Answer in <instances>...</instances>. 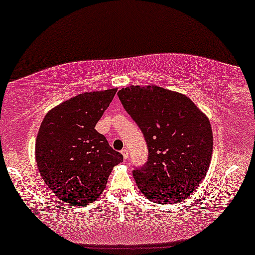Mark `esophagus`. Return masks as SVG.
Masks as SVG:
<instances>
[{
    "label": "esophagus",
    "mask_w": 255,
    "mask_h": 255,
    "mask_svg": "<svg viewBox=\"0 0 255 255\" xmlns=\"http://www.w3.org/2000/svg\"><path fill=\"white\" fill-rule=\"evenodd\" d=\"M122 155H123V157H124V160L125 162H128V149L127 148H124V149H122Z\"/></svg>",
    "instance_id": "esophagus-1"
}]
</instances>
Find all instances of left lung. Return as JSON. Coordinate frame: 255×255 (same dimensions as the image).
Segmentation results:
<instances>
[{
	"label": "left lung",
	"instance_id": "obj_1",
	"mask_svg": "<svg viewBox=\"0 0 255 255\" xmlns=\"http://www.w3.org/2000/svg\"><path fill=\"white\" fill-rule=\"evenodd\" d=\"M117 96L147 142V163L133 170L139 189L158 204L186 199L210 166L209 119L185 95L155 85L128 87Z\"/></svg>",
	"mask_w": 255,
	"mask_h": 255
}]
</instances>
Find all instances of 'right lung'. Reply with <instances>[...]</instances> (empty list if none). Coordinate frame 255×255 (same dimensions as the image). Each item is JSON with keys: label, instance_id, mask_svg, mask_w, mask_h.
I'll use <instances>...</instances> for the list:
<instances>
[{"label": "right lung", "instance_id": "obj_1", "mask_svg": "<svg viewBox=\"0 0 255 255\" xmlns=\"http://www.w3.org/2000/svg\"><path fill=\"white\" fill-rule=\"evenodd\" d=\"M116 89L81 93L45 115L37 133L35 157L44 182L62 202H95L109 174L123 160L95 127Z\"/></svg>", "mask_w": 255, "mask_h": 255}]
</instances>
